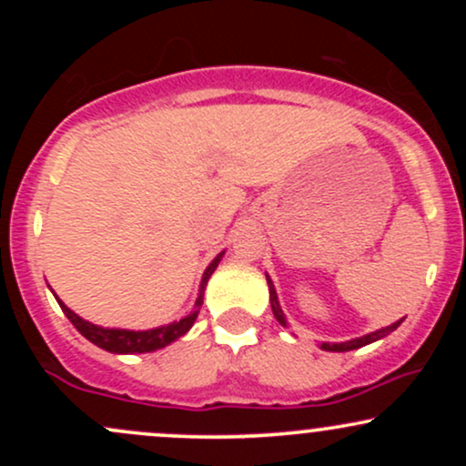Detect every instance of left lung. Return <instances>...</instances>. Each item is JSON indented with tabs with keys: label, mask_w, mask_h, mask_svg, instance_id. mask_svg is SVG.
I'll list each match as a JSON object with an SVG mask.
<instances>
[{
	"label": "left lung",
	"mask_w": 466,
	"mask_h": 466,
	"mask_svg": "<svg viewBox=\"0 0 466 466\" xmlns=\"http://www.w3.org/2000/svg\"><path fill=\"white\" fill-rule=\"evenodd\" d=\"M267 285H269V302H271V311H274V318L280 322L282 326H287V319H285V313H282L280 309V302H278V296H276V289H274V282L269 280V276H267ZM400 322L403 319H399V322L386 326V329H379L374 330V333H368L363 337H355V339H349V341H339V344H333V341H324L322 344V350H329V352H346V350H355V349H361V346H368L372 344V341L377 339H383V337L392 333V330H397Z\"/></svg>",
	"instance_id": "obj_1"
}]
</instances>
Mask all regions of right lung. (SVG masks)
Wrapping results in <instances>:
<instances>
[{
	"instance_id": "1",
	"label": "right lung",
	"mask_w": 466,
	"mask_h": 466,
	"mask_svg": "<svg viewBox=\"0 0 466 466\" xmlns=\"http://www.w3.org/2000/svg\"><path fill=\"white\" fill-rule=\"evenodd\" d=\"M223 254H226V251H221V254H218L217 258L212 260L210 265H208V269L203 271L201 285H199V296H197V302H195V309H192V313L186 315V318H181L179 322L157 326V329H148V330L103 329V326H96L92 322H87V319L78 318V315L74 313L72 309H67L66 304L58 300V298H56V300H58V304H61L63 313L67 315L69 322L76 326L78 333L83 337H87V339L92 341V344L98 346V349L109 350V352H117V355H133V352H153L157 349H164V346H168L170 341L179 339L181 335H186L192 329V324H195L197 315H199V309L203 304V291H206L208 280H210V276L215 274L218 263H221Z\"/></svg>"
}]
</instances>
